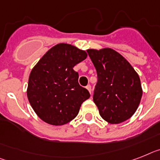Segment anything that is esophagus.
<instances>
[{
  "label": "esophagus",
  "instance_id": "esophagus-1",
  "mask_svg": "<svg viewBox=\"0 0 160 160\" xmlns=\"http://www.w3.org/2000/svg\"><path fill=\"white\" fill-rule=\"evenodd\" d=\"M86 88H87V89H88V92H90V94H91V95H92V87H91V86H90V85H88V86H87V87H86Z\"/></svg>",
  "mask_w": 160,
  "mask_h": 160
}]
</instances>
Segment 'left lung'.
Segmentation results:
<instances>
[{
	"label": "left lung",
	"mask_w": 160,
	"mask_h": 160,
	"mask_svg": "<svg viewBox=\"0 0 160 160\" xmlns=\"http://www.w3.org/2000/svg\"><path fill=\"white\" fill-rule=\"evenodd\" d=\"M87 51L97 72L93 101L100 115L111 124L124 122L134 114L142 99L139 75L113 49H88Z\"/></svg>",
	"instance_id": "8db88e82"
}]
</instances>
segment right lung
Returning a JSON list of instances; mask_svg holds the SVG:
<instances>
[{
	"label": "right lung",
	"instance_id": "obj_1",
	"mask_svg": "<svg viewBox=\"0 0 160 160\" xmlns=\"http://www.w3.org/2000/svg\"><path fill=\"white\" fill-rule=\"evenodd\" d=\"M87 56L85 51L59 43L51 47L32 69L28 99L37 115L47 123H68L90 97L88 90L78 84V72L73 70Z\"/></svg>",
	"mask_w": 160,
	"mask_h": 160
}]
</instances>
